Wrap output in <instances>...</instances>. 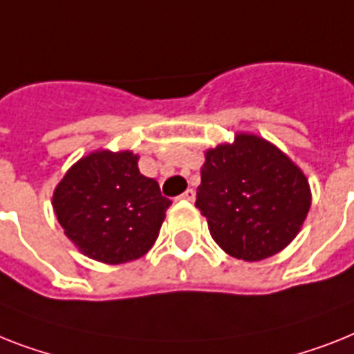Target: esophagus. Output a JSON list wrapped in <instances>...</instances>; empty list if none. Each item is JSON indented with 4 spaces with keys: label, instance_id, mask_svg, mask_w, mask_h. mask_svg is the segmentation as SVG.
<instances>
[{
    "label": "esophagus",
    "instance_id": "obj_1",
    "mask_svg": "<svg viewBox=\"0 0 354 354\" xmlns=\"http://www.w3.org/2000/svg\"><path fill=\"white\" fill-rule=\"evenodd\" d=\"M180 198H184V201H189V203H194V201H195V189L188 188L183 195H180Z\"/></svg>",
    "mask_w": 354,
    "mask_h": 354
}]
</instances>
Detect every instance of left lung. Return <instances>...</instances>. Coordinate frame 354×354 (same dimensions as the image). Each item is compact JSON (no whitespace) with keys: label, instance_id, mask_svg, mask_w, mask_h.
I'll list each match as a JSON object with an SVG mask.
<instances>
[{"label":"left lung","instance_id":"obj_1","mask_svg":"<svg viewBox=\"0 0 354 354\" xmlns=\"http://www.w3.org/2000/svg\"><path fill=\"white\" fill-rule=\"evenodd\" d=\"M204 157L195 206L227 255L262 261L299 235L311 208V188L284 151L241 131Z\"/></svg>","mask_w":354,"mask_h":354}]
</instances>
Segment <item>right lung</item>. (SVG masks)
<instances>
[{
	"instance_id": "right-lung-1",
	"label": "right lung",
	"mask_w": 354,
	"mask_h": 354,
	"mask_svg": "<svg viewBox=\"0 0 354 354\" xmlns=\"http://www.w3.org/2000/svg\"><path fill=\"white\" fill-rule=\"evenodd\" d=\"M133 151L95 150L68 168L52 206L65 235L83 255L124 264L146 255L171 204L145 177Z\"/></svg>"
}]
</instances>
